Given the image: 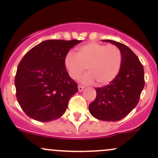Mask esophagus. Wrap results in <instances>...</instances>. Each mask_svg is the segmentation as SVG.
Segmentation results:
<instances>
[{
  "mask_svg": "<svg viewBox=\"0 0 158 158\" xmlns=\"http://www.w3.org/2000/svg\"><path fill=\"white\" fill-rule=\"evenodd\" d=\"M83 89H84L83 86H82V85H78V90H79V92H82V91H83Z\"/></svg>",
  "mask_w": 158,
  "mask_h": 158,
  "instance_id": "obj_1",
  "label": "esophagus"
}]
</instances>
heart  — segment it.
<instances>
[{
  "instance_id": "heart-1",
  "label": "heart",
  "mask_w": 158,
  "mask_h": 158,
  "mask_svg": "<svg viewBox=\"0 0 158 158\" xmlns=\"http://www.w3.org/2000/svg\"><path fill=\"white\" fill-rule=\"evenodd\" d=\"M122 62V52L116 46L91 42L78 47L76 56L67 53L64 64L72 79H77L87 68L89 73L81 78L80 82L88 85L96 81L98 85H104L117 76Z\"/></svg>"
}]
</instances>
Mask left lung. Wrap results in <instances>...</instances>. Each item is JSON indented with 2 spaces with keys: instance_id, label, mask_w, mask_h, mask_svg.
<instances>
[{
  "instance_id": "8db88e82",
  "label": "left lung",
  "mask_w": 158,
  "mask_h": 158,
  "mask_svg": "<svg viewBox=\"0 0 158 158\" xmlns=\"http://www.w3.org/2000/svg\"><path fill=\"white\" fill-rule=\"evenodd\" d=\"M121 50L122 66L115 78L102 88H95L96 98L89 106L90 114L98 120L116 122L128 115L139 101L144 86V72L138 56L129 47L110 40Z\"/></svg>"
}]
</instances>
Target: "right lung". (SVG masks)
<instances>
[{"instance_id":"right-lung-1","label":"right lung","mask_w":158,"mask_h":158,"mask_svg":"<svg viewBox=\"0 0 158 158\" xmlns=\"http://www.w3.org/2000/svg\"><path fill=\"white\" fill-rule=\"evenodd\" d=\"M82 41L47 40L35 46L17 67L15 87L19 105L27 116L42 122L61 117L77 84L65 67L70 49Z\"/></svg>"}]
</instances>
